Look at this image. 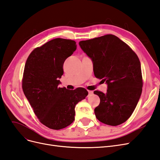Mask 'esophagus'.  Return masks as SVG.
Instances as JSON below:
<instances>
[{
	"mask_svg": "<svg viewBox=\"0 0 160 160\" xmlns=\"http://www.w3.org/2000/svg\"><path fill=\"white\" fill-rule=\"evenodd\" d=\"M88 93H89V95H91L93 94V91H88Z\"/></svg>",
	"mask_w": 160,
	"mask_h": 160,
	"instance_id": "34e87169",
	"label": "esophagus"
}]
</instances>
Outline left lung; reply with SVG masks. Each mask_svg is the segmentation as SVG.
Wrapping results in <instances>:
<instances>
[{
  "mask_svg": "<svg viewBox=\"0 0 160 160\" xmlns=\"http://www.w3.org/2000/svg\"><path fill=\"white\" fill-rule=\"evenodd\" d=\"M79 45L93 61L95 76L108 85L105 93L93 92L100 98L94 110L97 119L112 126L126 122L142 92L138 57L126 43L113 35L81 41Z\"/></svg>",
  "mask_w": 160,
  "mask_h": 160,
  "instance_id": "left-lung-1",
  "label": "left lung"
}]
</instances>
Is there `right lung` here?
I'll use <instances>...</instances> for the list:
<instances>
[{
    "instance_id": "1",
    "label": "right lung",
    "mask_w": 160,
    "mask_h": 160,
    "mask_svg": "<svg viewBox=\"0 0 160 160\" xmlns=\"http://www.w3.org/2000/svg\"><path fill=\"white\" fill-rule=\"evenodd\" d=\"M77 49L75 41L57 38L34 49L26 61L22 90L40 122L59 130L75 120L76 104L88 95L85 89L59 88L67 58Z\"/></svg>"
}]
</instances>
